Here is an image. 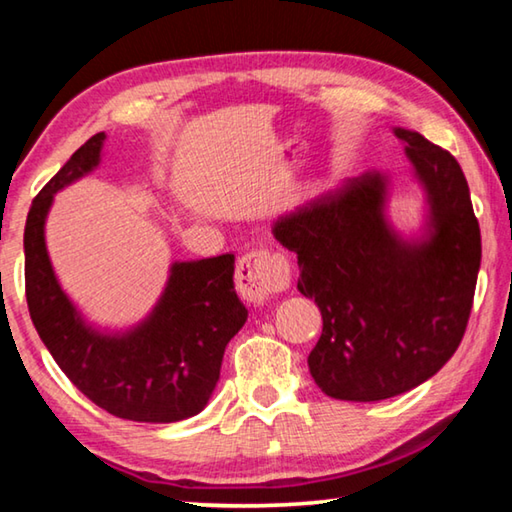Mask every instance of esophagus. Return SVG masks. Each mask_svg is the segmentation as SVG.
I'll return each mask as SVG.
<instances>
[{
	"label": "esophagus",
	"mask_w": 512,
	"mask_h": 512,
	"mask_svg": "<svg viewBox=\"0 0 512 512\" xmlns=\"http://www.w3.org/2000/svg\"><path fill=\"white\" fill-rule=\"evenodd\" d=\"M291 280V266L289 259L280 253H271L266 248L250 250V253L241 255L237 262V291L248 302H257L262 305L277 291H284L289 287Z\"/></svg>",
	"instance_id": "1"
}]
</instances>
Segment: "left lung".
Returning <instances> with one entry per match:
<instances>
[{
  "mask_svg": "<svg viewBox=\"0 0 512 512\" xmlns=\"http://www.w3.org/2000/svg\"><path fill=\"white\" fill-rule=\"evenodd\" d=\"M427 192L429 237L402 241L384 216L386 176L350 178L273 225L298 255V291L314 298L323 334L309 372L336 400L377 402L411 391L452 359L470 320L481 230L449 151L395 128Z\"/></svg>",
  "mask_w": 512,
  "mask_h": 512,
  "instance_id": "obj_1",
  "label": "left lung"
}]
</instances>
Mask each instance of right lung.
I'll list each match as a JSON object with an SVG mask.
<instances>
[{
  "mask_svg": "<svg viewBox=\"0 0 512 512\" xmlns=\"http://www.w3.org/2000/svg\"><path fill=\"white\" fill-rule=\"evenodd\" d=\"M106 135L85 142L33 198L24 228L27 305L60 370L103 411L133 422L192 418L219 381L225 345L248 318L235 293V255L176 262L153 314L133 332H94L60 289L45 246V219L58 189L99 164Z\"/></svg>",
  "mask_w": 512,
  "mask_h": 512,
  "instance_id": "obj_1",
  "label": "right lung"
}]
</instances>
